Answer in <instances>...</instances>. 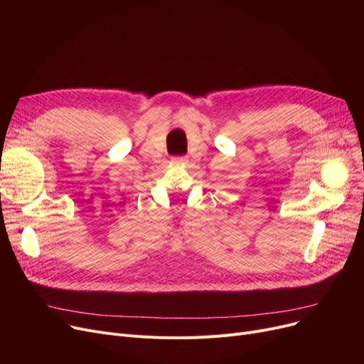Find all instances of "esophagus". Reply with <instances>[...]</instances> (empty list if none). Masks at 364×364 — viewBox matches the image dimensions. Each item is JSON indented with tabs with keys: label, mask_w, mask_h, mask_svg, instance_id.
I'll list each match as a JSON object with an SVG mask.
<instances>
[{
	"label": "esophagus",
	"mask_w": 364,
	"mask_h": 364,
	"mask_svg": "<svg viewBox=\"0 0 364 364\" xmlns=\"http://www.w3.org/2000/svg\"><path fill=\"white\" fill-rule=\"evenodd\" d=\"M172 162H176V164H184V162H187V159H186L184 156H174V158H172Z\"/></svg>",
	"instance_id": "1"
}]
</instances>
